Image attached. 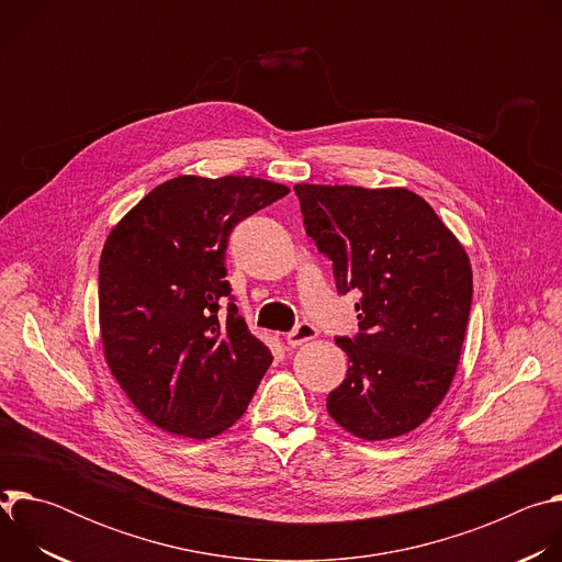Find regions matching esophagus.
I'll return each mask as SVG.
<instances>
[{
  "label": "esophagus",
  "mask_w": 562,
  "mask_h": 562,
  "mask_svg": "<svg viewBox=\"0 0 562 562\" xmlns=\"http://www.w3.org/2000/svg\"><path fill=\"white\" fill-rule=\"evenodd\" d=\"M317 338V329L311 323H300L291 334H286V345L289 347H300L308 340Z\"/></svg>",
  "instance_id": "1"
}]
</instances>
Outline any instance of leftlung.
Here are the masks:
<instances>
[{
    "mask_svg": "<svg viewBox=\"0 0 562 562\" xmlns=\"http://www.w3.org/2000/svg\"><path fill=\"white\" fill-rule=\"evenodd\" d=\"M293 189L338 291H360V334L336 340L349 371L327 412L369 442L405 436L434 414L458 371L473 291L469 256L409 189Z\"/></svg>",
    "mask_w": 562,
    "mask_h": 562,
    "instance_id": "obj_1",
    "label": "left lung"
}]
</instances>
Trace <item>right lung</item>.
Wrapping results in <instances>:
<instances>
[{
  "label": "right lung",
  "mask_w": 562,
  "mask_h": 562,
  "mask_svg": "<svg viewBox=\"0 0 562 562\" xmlns=\"http://www.w3.org/2000/svg\"><path fill=\"white\" fill-rule=\"evenodd\" d=\"M286 193L251 176H180L111 228L100 258L104 360L162 431L206 440L245 416L273 356L233 302L220 311L226 239Z\"/></svg>",
  "instance_id": "add662e5"
}]
</instances>
